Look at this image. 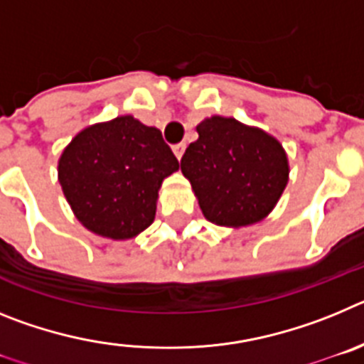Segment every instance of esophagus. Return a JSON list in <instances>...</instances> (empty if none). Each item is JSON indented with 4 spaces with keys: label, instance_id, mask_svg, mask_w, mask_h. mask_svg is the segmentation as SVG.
Listing matches in <instances>:
<instances>
[{
    "label": "esophagus",
    "instance_id": "esophagus-1",
    "mask_svg": "<svg viewBox=\"0 0 364 364\" xmlns=\"http://www.w3.org/2000/svg\"><path fill=\"white\" fill-rule=\"evenodd\" d=\"M186 151V144H176V146H173V153H175L176 159H182V154H184Z\"/></svg>",
    "mask_w": 364,
    "mask_h": 364
}]
</instances>
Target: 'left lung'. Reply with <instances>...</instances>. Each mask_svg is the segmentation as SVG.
I'll return each mask as SVG.
<instances>
[{"instance_id":"left-lung-1","label":"left lung","mask_w":364,"mask_h":364,"mask_svg":"<svg viewBox=\"0 0 364 364\" xmlns=\"http://www.w3.org/2000/svg\"><path fill=\"white\" fill-rule=\"evenodd\" d=\"M180 160L204 217L218 226H247L273 210L288 184V159L264 131L213 117Z\"/></svg>"}]
</instances>
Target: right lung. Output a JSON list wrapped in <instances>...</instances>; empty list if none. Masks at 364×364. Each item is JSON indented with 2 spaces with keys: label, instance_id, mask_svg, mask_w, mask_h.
Masks as SVG:
<instances>
[{
  "label": "right lung",
  "instance_id": "obj_1",
  "mask_svg": "<svg viewBox=\"0 0 364 364\" xmlns=\"http://www.w3.org/2000/svg\"><path fill=\"white\" fill-rule=\"evenodd\" d=\"M176 169L178 160L162 133L133 117L83 129L58 164L76 218L87 230L117 240L151 226L162 180Z\"/></svg>",
  "mask_w": 364,
  "mask_h": 364
}]
</instances>
